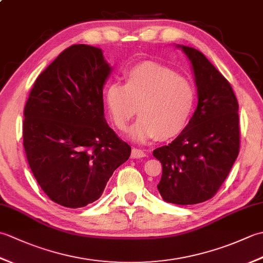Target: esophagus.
<instances>
[{
    "mask_svg": "<svg viewBox=\"0 0 263 263\" xmlns=\"http://www.w3.org/2000/svg\"><path fill=\"white\" fill-rule=\"evenodd\" d=\"M131 157L132 158H142V157H146V154H144L143 150L141 149H138V148H133L132 152H131Z\"/></svg>",
    "mask_w": 263,
    "mask_h": 263,
    "instance_id": "34e87169",
    "label": "esophagus"
}]
</instances>
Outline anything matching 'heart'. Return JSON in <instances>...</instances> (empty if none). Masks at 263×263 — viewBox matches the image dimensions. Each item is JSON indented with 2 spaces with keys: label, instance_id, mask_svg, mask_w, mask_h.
Here are the masks:
<instances>
[{
  "label": "heart",
  "instance_id": "heart-1",
  "mask_svg": "<svg viewBox=\"0 0 263 263\" xmlns=\"http://www.w3.org/2000/svg\"><path fill=\"white\" fill-rule=\"evenodd\" d=\"M105 102L119 130H125L138 107L140 117L128 130L132 140L143 142L157 137L167 140L185 130L194 109L195 91L175 71L142 63L126 72L124 85L110 83Z\"/></svg>",
  "mask_w": 263,
  "mask_h": 263
}]
</instances>
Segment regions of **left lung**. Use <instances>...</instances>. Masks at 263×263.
<instances>
[{
    "label": "left lung",
    "instance_id": "8db88e82",
    "mask_svg": "<svg viewBox=\"0 0 263 263\" xmlns=\"http://www.w3.org/2000/svg\"><path fill=\"white\" fill-rule=\"evenodd\" d=\"M176 46L192 64L198 106L185 130L153 155L163 167L161 198L185 205L211 199L230 174L239 152L238 103L230 82L202 53Z\"/></svg>",
    "mask_w": 263,
    "mask_h": 263
}]
</instances>
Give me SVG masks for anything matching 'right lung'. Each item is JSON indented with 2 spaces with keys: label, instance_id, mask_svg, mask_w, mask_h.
Wrapping results in <instances>:
<instances>
[{
  "label": "right lung",
  "instance_id": "right-lung-1",
  "mask_svg": "<svg viewBox=\"0 0 263 263\" xmlns=\"http://www.w3.org/2000/svg\"><path fill=\"white\" fill-rule=\"evenodd\" d=\"M110 72L102 49L72 45L38 76L25 106L28 164L47 197L66 208L98 200L131 155L104 117Z\"/></svg>",
  "mask_w": 263,
  "mask_h": 263
}]
</instances>
